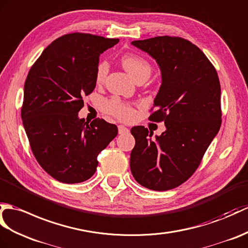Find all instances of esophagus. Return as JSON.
I'll list each match as a JSON object with an SVG mask.
<instances>
[{
	"label": "esophagus",
	"instance_id": "esophagus-1",
	"mask_svg": "<svg viewBox=\"0 0 248 248\" xmlns=\"http://www.w3.org/2000/svg\"><path fill=\"white\" fill-rule=\"evenodd\" d=\"M118 133L119 134H128L129 133V129L126 128V126H124V125H118Z\"/></svg>",
	"mask_w": 248,
	"mask_h": 248
}]
</instances>
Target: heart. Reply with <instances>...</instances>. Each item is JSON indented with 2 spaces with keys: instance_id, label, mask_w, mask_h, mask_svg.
Instances as JSON below:
<instances>
[{
  "instance_id": "1",
  "label": "heart",
  "mask_w": 248,
  "mask_h": 248,
  "mask_svg": "<svg viewBox=\"0 0 248 248\" xmlns=\"http://www.w3.org/2000/svg\"><path fill=\"white\" fill-rule=\"evenodd\" d=\"M122 63L125 71L130 73L135 79L138 77L143 76V75H150L151 73V65L145 58L135 54H125L122 57ZM108 72V63L106 60H100L98 62L96 66L95 73V80L99 84L105 81ZM101 108L103 112L111 114L113 116L119 119L128 120L133 117L134 112L133 108L129 105L120 101L118 98H111L102 101Z\"/></svg>"
}]
</instances>
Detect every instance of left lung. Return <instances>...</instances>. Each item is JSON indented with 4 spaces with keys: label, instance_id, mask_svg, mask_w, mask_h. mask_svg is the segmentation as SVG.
Wrapping results in <instances>:
<instances>
[{
    "label": "left lung",
    "instance_id": "1",
    "mask_svg": "<svg viewBox=\"0 0 248 248\" xmlns=\"http://www.w3.org/2000/svg\"><path fill=\"white\" fill-rule=\"evenodd\" d=\"M132 44L159 65L162 85L149 120L164 122L166 131L153 138L145 126L131 129L135 138L131 172L141 186L165 191L194 173L220 130V80L203 51L186 39L162 36Z\"/></svg>",
    "mask_w": 248,
    "mask_h": 248
}]
</instances>
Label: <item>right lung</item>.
I'll return each mask as SVG.
<instances>
[{"mask_svg":"<svg viewBox=\"0 0 248 248\" xmlns=\"http://www.w3.org/2000/svg\"><path fill=\"white\" fill-rule=\"evenodd\" d=\"M119 42L91 33L64 34L46 47L24 84L21 116L31 151L55 180L81 183L94 175L97 156L118 133L117 126L78 117L82 97L96 86L99 56Z\"/></svg>","mask_w":248,"mask_h":248,"instance_id":"1","label":"right lung"}]
</instances>
